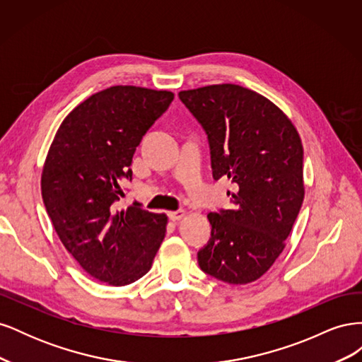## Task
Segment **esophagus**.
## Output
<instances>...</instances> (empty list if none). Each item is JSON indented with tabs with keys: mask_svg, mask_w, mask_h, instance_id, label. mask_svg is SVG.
Instances as JSON below:
<instances>
[{
	"mask_svg": "<svg viewBox=\"0 0 362 362\" xmlns=\"http://www.w3.org/2000/svg\"><path fill=\"white\" fill-rule=\"evenodd\" d=\"M184 214H185V211H184V210L169 211V213H168V216H169L170 221H180V218H182V217H184Z\"/></svg>",
	"mask_w": 362,
	"mask_h": 362,
	"instance_id": "obj_1",
	"label": "esophagus"
}]
</instances>
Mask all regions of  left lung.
<instances>
[{"mask_svg":"<svg viewBox=\"0 0 362 362\" xmlns=\"http://www.w3.org/2000/svg\"><path fill=\"white\" fill-rule=\"evenodd\" d=\"M210 144L213 178L237 185L233 210L210 213L211 238L199 267L234 286L254 282L286 247L305 196L298 129L272 101L237 84L178 93Z\"/></svg>","mask_w":362,"mask_h":362,"instance_id":"8db88e82","label":"left lung"}]
</instances>
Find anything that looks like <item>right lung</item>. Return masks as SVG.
I'll list each match as a JSON object with an SVG mask.
<instances>
[{"label":"right lung","mask_w":362,"mask_h":362,"mask_svg":"<svg viewBox=\"0 0 362 362\" xmlns=\"http://www.w3.org/2000/svg\"><path fill=\"white\" fill-rule=\"evenodd\" d=\"M173 93L113 86L64 117L42 170V198L63 246L89 275L110 286L146 275L168 216L134 202L119 210L136 148L168 110Z\"/></svg>","instance_id":"right-lung-1"}]
</instances>
